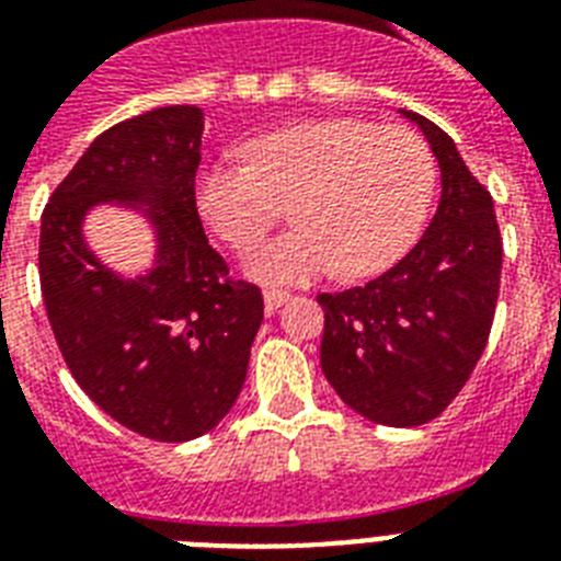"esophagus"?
I'll return each mask as SVG.
<instances>
[{"label":"esophagus","instance_id":"obj_1","mask_svg":"<svg viewBox=\"0 0 561 561\" xmlns=\"http://www.w3.org/2000/svg\"><path fill=\"white\" fill-rule=\"evenodd\" d=\"M288 299H290L288 290L264 288V306H267V311H276V308H279L282 302H288Z\"/></svg>","mask_w":561,"mask_h":561}]
</instances>
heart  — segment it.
Segmentation results:
<instances>
[{
	"instance_id": "1",
	"label": "heart",
	"mask_w": 561,
	"mask_h": 561,
	"mask_svg": "<svg viewBox=\"0 0 561 561\" xmlns=\"http://www.w3.org/2000/svg\"><path fill=\"white\" fill-rule=\"evenodd\" d=\"M241 157L201 169L194 201L232 250H250L288 206L297 227L247 259L264 282H306L332 267L360 279L390 267L413 244L436 183L422 136L364 118L297 122L247 139Z\"/></svg>"
}]
</instances>
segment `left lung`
Returning a JSON list of instances; mask_svg holds the SVG:
<instances>
[{
    "mask_svg": "<svg viewBox=\"0 0 561 561\" xmlns=\"http://www.w3.org/2000/svg\"><path fill=\"white\" fill-rule=\"evenodd\" d=\"M422 127L443 171V197L419 244L358 288L317 294L323 306L320 364L355 413L416 427L466 387L495 320L504 241L492 194L469 171L443 127Z\"/></svg>",
    "mask_w": 561,
    "mask_h": 561,
    "instance_id": "8db88e82",
    "label": "left lung"
}]
</instances>
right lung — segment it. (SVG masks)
Segmentation results:
<instances>
[{
  "mask_svg": "<svg viewBox=\"0 0 561 561\" xmlns=\"http://www.w3.org/2000/svg\"><path fill=\"white\" fill-rule=\"evenodd\" d=\"M201 134L192 104L118 122L60 180L39 224V290L66 367L107 416L157 443H186L227 416L264 317L262 290L236 279L203 232ZM101 199L161 209V255L145 280H118L82 244V215Z\"/></svg>",
  "mask_w": 561,
  "mask_h": 561,
  "instance_id": "add662e5",
  "label": "right lung"
}]
</instances>
